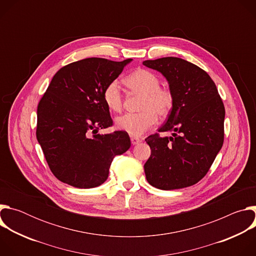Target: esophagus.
<instances>
[{"mask_svg":"<svg viewBox=\"0 0 256 256\" xmlns=\"http://www.w3.org/2000/svg\"><path fill=\"white\" fill-rule=\"evenodd\" d=\"M130 142H132V144H140L142 142V140L138 138H136V136H132L130 138Z\"/></svg>","mask_w":256,"mask_h":256,"instance_id":"esophagus-1","label":"esophagus"}]
</instances>
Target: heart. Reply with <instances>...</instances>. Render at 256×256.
<instances>
[{
  "label": "heart",
  "mask_w": 256,
  "mask_h": 256,
  "mask_svg": "<svg viewBox=\"0 0 256 256\" xmlns=\"http://www.w3.org/2000/svg\"><path fill=\"white\" fill-rule=\"evenodd\" d=\"M126 85L134 92L142 95L138 114H126L116 118L118 130L132 136H140L150 130L159 118H166L174 105V95L171 90L160 87V80L148 70H136L124 79ZM103 101L109 110L120 112L122 108V95L120 84L114 80L103 89Z\"/></svg>",
  "instance_id": "1"
}]
</instances>
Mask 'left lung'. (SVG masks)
<instances>
[{"label": "left lung", "mask_w": 256, "mask_h": 256, "mask_svg": "<svg viewBox=\"0 0 256 256\" xmlns=\"http://www.w3.org/2000/svg\"><path fill=\"white\" fill-rule=\"evenodd\" d=\"M160 72L174 95V105L159 132L144 140L151 156L144 163L149 184L171 190L192 186L208 173L224 142L225 107L212 78L200 66L179 58L144 60Z\"/></svg>", "instance_id": "1"}]
</instances>
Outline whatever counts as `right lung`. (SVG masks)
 <instances>
[{"label":"right lung","instance_id":"add662e5","mask_svg":"<svg viewBox=\"0 0 256 256\" xmlns=\"http://www.w3.org/2000/svg\"><path fill=\"white\" fill-rule=\"evenodd\" d=\"M132 60L89 58L68 64L56 72L40 99L36 138L52 172L64 184L101 186L114 158L130 149L126 132H98L112 126L103 89Z\"/></svg>","mask_w":256,"mask_h":256}]
</instances>
